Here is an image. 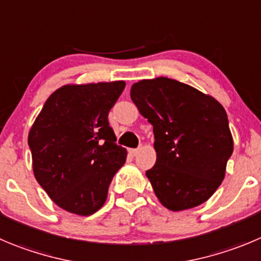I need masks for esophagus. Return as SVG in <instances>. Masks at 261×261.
<instances>
[{"instance_id":"obj_1","label":"esophagus","mask_w":261,"mask_h":261,"mask_svg":"<svg viewBox=\"0 0 261 261\" xmlns=\"http://www.w3.org/2000/svg\"><path fill=\"white\" fill-rule=\"evenodd\" d=\"M138 152H140V148H130V150H129V153L132 156H136Z\"/></svg>"}]
</instances>
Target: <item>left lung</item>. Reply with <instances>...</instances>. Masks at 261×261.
Returning <instances> with one entry per match:
<instances>
[{
	"mask_svg": "<svg viewBox=\"0 0 261 261\" xmlns=\"http://www.w3.org/2000/svg\"><path fill=\"white\" fill-rule=\"evenodd\" d=\"M130 98L153 126L156 164L146 177L161 205L182 212L209 200L233 152L224 108L213 96L166 76L135 83Z\"/></svg>",
	"mask_w": 261,
	"mask_h": 261,
	"instance_id": "obj_1",
	"label": "left lung"
}]
</instances>
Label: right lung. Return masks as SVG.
Wrapping results in <instances>:
<instances>
[{
  "label": "right lung",
  "mask_w": 261,
  "mask_h": 261,
  "mask_svg": "<svg viewBox=\"0 0 261 261\" xmlns=\"http://www.w3.org/2000/svg\"><path fill=\"white\" fill-rule=\"evenodd\" d=\"M125 82L66 84L47 98L28 135L33 173L59 207L88 217L102 207L126 150L108 115Z\"/></svg>",
  "instance_id": "1"
}]
</instances>
